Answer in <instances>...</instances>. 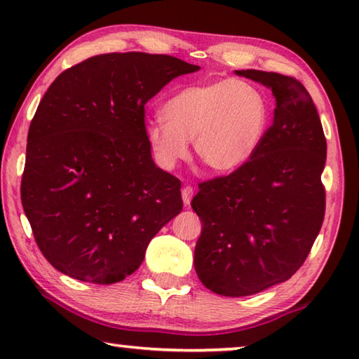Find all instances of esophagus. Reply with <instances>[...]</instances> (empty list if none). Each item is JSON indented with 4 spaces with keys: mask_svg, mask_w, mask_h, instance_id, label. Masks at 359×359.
<instances>
[{
    "mask_svg": "<svg viewBox=\"0 0 359 359\" xmlns=\"http://www.w3.org/2000/svg\"><path fill=\"white\" fill-rule=\"evenodd\" d=\"M181 196H183V202L184 205H189L191 200L194 197V189L191 186H184L183 191H181Z\"/></svg>",
    "mask_w": 359,
    "mask_h": 359,
    "instance_id": "esophagus-1",
    "label": "esophagus"
}]
</instances>
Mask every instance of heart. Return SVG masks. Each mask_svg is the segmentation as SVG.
I'll return each mask as SVG.
<instances>
[{
  "mask_svg": "<svg viewBox=\"0 0 359 359\" xmlns=\"http://www.w3.org/2000/svg\"><path fill=\"white\" fill-rule=\"evenodd\" d=\"M162 116L144 126L156 162L173 168L194 149L206 167L230 173L252 159L269 128V100L259 86L225 79L187 86L162 107Z\"/></svg>",
  "mask_w": 359,
  "mask_h": 359,
  "instance_id": "heart-1",
  "label": "heart"
}]
</instances>
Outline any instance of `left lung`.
Here are the masks:
<instances>
[{
    "mask_svg": "<svg viewBox=\"0 0 359 359\" xmlns=\"http://www.w3.org/2000/svg\"><path fill=\"white\" fill-rule=\"evenodd\" d=\"M273 91L271 128L246 165L198 184L202 221L194 266L224 297H249L298 271L322 229L326 138L301 81L255 69L235 71Z\"/></svg>",
    "mask_w": 359,
    "mask_h": 359,
    "instance_id": "1",
    "label": "left lung"
}]
</instances>
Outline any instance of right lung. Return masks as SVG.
I'll return each mask as SVG.
<instances>
[{
	"mask_svg": "<svg viewBox=\"0 0 359 359\" xmlns=\"http://www.w3.org/2000/svg\"><path fill=\"white\" fill-rule=\"evenodd\" d=\"M198 69L168 55L105 53L48 86L28 130L22 205L60 273L100 285L126 279L183 210L181 181L151 157L144 104Z\"/></svg>",
	"mask_w": 359,
	"mask_h": 359,
	"instance_id": "add662e5",
	"label": "right lung"
}]
</instances>
